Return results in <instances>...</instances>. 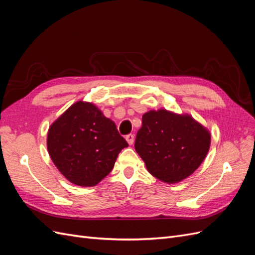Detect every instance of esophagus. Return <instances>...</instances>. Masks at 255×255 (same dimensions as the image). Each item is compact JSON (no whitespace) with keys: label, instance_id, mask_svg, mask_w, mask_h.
<instances>
[{"label":"esophagus","instance_id":"1","mask_svg":"<svg viewBox=\"0 0 255 255\" xmlns=\"http://www.w3.org/2000/svg\"><path fill=\"white\" fill-rule=\"evenodd\" d=\"M126 139H127V141L128 142V144H133V142H134V135H133V134L127 135Z\"/></svg>","mask_w":255,"mask_h":255}]
</instances>
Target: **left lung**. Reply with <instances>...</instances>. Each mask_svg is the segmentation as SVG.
I'll use <instances>...</instances> for the list:
<instances>
[{
  "label": "left lung",
  "instance_id": "1",
  "mask_svg": "<svg viewBox=\"0 0 255 255\" xmlns=\"http://www.w3.org/2000/svg\"><path fill=\"white\" fill-rule=\"evenodd\" d=\"M210 144L208 130L190 116L159 110L142 116L135 150L153 176L177 183L202 164Z\"/></svg>",
  "mask_w": 255,
  "mask_h": 255
}]
</instances>
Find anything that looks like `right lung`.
<instances>
[{
	"instance_id": "right-lung-1",
	"label": "right lung",
	"mask_w": 255,
	"mask_h": 255,
	"mask_svg": "<svg viewBox=\"0 0 255 255\" xmlns=\"http://www.w3.org/2000/svg\"><path fill=\"white\" fill-rule=\"evenodd\" d=\"M48 151L67 180L79 186H95L114 168L128 143L115 123L97 106L79 101L49 128Z\"/></svg>"
}]
</instances>
